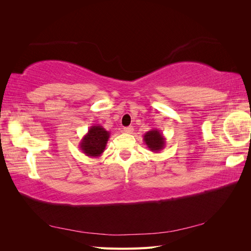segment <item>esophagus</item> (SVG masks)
<instances>
[{
	"mask_svg": "<svg viewBox=\"0 0 251 251\" xmlns=\"http://www.w3.org/2000/svg\"><path fill=\"white\" fill-rule=\"evenodd\" d=\"M134 131L133 126H126V127H124V132L125 133H127V134H132Z\"/></svg>",
	"mask_w": 251,
	"mask_h": 251,
	"instance_id": "1",
	"label": "esophagus"
}]
</instances>
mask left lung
<instances>
[{
  "label": "left lung",
  "instance_id": "1",
  "mask_svg": "<svg viewBox=\"0 0 251 251\" xmlns=\"http://www.w3.org/2000/svg\"><path fill=\"white\" fill-rule=\"evenodd\" d=\"M143 141L153 153H159L165 147V138L160 130L153 128L143 136Z\"/></svg>",
  "mask_w": 251,
  "mask_h": 251
}]
</instances>
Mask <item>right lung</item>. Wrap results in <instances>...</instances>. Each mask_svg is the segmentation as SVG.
Listing matches in <instances>:
<instances>
[{
	"instance_id": "add662e5",
	"label": "right lung",
	"mask_w": 251,
	"mask_h": 251,
	"mask_svg": "<svg viewBox=\"0 0 251 251\" xmlns=\"http://www.w3.org/2000/svg\"><path fill=\"white\" fill-rule=\"evenodd\" d=\"M110 138V132L105 131L101 126H90L88 133L83 136L79 142V149L86 156L90 158H98L107 146Z\"/></svg>"
}]
</instances>
